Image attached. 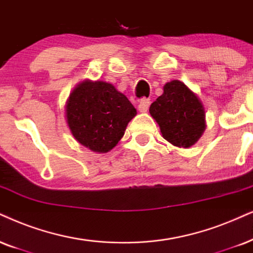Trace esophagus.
Segmentation results:
<instances>
[{
  "label": "esophagus",
  "instance_id": "1",
  "mask_svg": "<svg viewBox=\"0 0 253 253\" xmlns=\"http://www.w3.org/2000/svg\"><path fill=\"white\" fill-rule=\"evenodd\" d=\"M149 105H150L149 99L143 98V99H141V100H140L139 105H137V108H139L140 112H147V110H148V107H149Z\"/></svg>",
  "mask_w": 253,
  "mask_h": 253
}]
</instances>
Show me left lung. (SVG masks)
<instances>
[{
	"instance_id": "left-lung-1",
	"label": "left lung",
	"mask_w": 253,
	"mask_h": 253,
	"mask_svg": "<svg viewBox=\"0 0 253 253\" xmlns=\"http://www.w3.org/2000/svg\"><path fill=\"white\" fill-rule=\"evenodd\" d=\"M149 113L159 124L162 136L174 146H193L206 129L200 99L180 81L165 85L164 94L150 105Z\"/></svg>"
}]
</instances>
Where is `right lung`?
<instances>
[{
	"label": "right lung",
	"instance_id": "right-lung-1",
	"mask_svg": "<svg viewBox=\"0 0 253 253\" xmlns=\"http://www.w3.org/2000/svg\"><path fill=\"white\" fill-rule=\"evenodd\" d=\"M136 110L105 82H83L70 95L66 119L72 135L93 152L107 153L123 137Z\"/></svg>",
	"mask_w": 253,
	"mask_h": 253
}]
</instances>
